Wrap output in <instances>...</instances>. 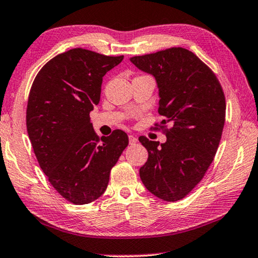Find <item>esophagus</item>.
Listing matches in <instances>:
<instances>
[{"instance_id":"obj_1","label":"esophagus","mask_w":258,"mask_h":258,"mask_svg":"<svg viewBox=\"0 0 258 258\" xmlns=\"http://www.w3.org/2000/svg\"><path fill=\"white\" fill-rule=\"evenodd\" d=\"M137 137L136 136H134V135H129V143L130 144H135V143H137Z\"/></svg>"}]
</instances>
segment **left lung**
<instances>
[{"label":"left lung","instance_id":"left-lung-1","mask_svg":"<svg viewBox=\"0 0 258 258\" xmlns=\"http://www.w3.org/2000/svg\"><path fill=\"white\" fill-rule=\"evenodd\" d=\"M156 78L161 129L167 141L138 140L149 158L140 176L150 192L160 200L184 198L203 179L213 161L223 134L226 101L215 73L192 51L172 47L130 58ZM172 123L169 130L164 124Z\"/></svg>","mask_w":258,"mask_h":258}]
</instances>
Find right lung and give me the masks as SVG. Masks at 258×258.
I'll use <instances>...</instances> for the list:
<instances>
[{
	"instance_id": "add662e5",
	"label": "right lung",
	"mask_w": 258,
	"mask_h": 258,
	"mask_svg": "<svg viewBox=\"0 0 258 258\" xmlns=\"http://www.w3.org/2000/svg\"><path fill=\"white\" fill-rule=\"evenodd\" d=\"M123 60L74 48L42 67L30 90L26 128L42 172L60 195L76 205L98 200L128 146L117 129L99 138L90 112L100 101L102 77Z\"/></svg>"
}]
</instances>
